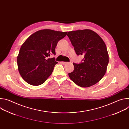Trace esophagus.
I'll list each match as a JSON object with an SVG mask.
<instances>
[{"label":"esophagus","instance_id":"1","mask_svg":"<svg viewBox=\"0 0 129 129\" xmlns=\"http://www.w3.org/2000/svg\"><path fill=\"white\" fill-rule=\"evenodd\" d=\"M61 63H62L63 64H64H64H66L67 63V62H62Z\"/></svg>","mask_w":129,"mask_h":129}]
</instances>
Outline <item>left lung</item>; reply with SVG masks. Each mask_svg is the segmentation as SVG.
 <instances>
[{"label":"left lung","instance_id":"left-lung-1","mask_svg":"<svg viewBox=\"0 0 129 129\" xmlns=\"http://www.w3.org/2000/svg\"><path fill=\"white\" fill-rule=\"evenodd\" d=\"M67 36L77 54L84 56L81 63H73L75 69L68 73L69 78L82 87L95 85L105 75L109 63L104 41L97 33L88 29L69 31Z\"/></svg>","mask_w":129,"mask_h":129}]
</instances>
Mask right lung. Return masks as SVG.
<instances>
[{
	"label": "right lung",
	"mask_w": 129,
	"mask_h": 129,
	"mask_svg": "<svg viewBox=\"0 0 129 129\" xmlns=\"http://www.w3.org/2000/svg\"><path fill=\"white\" fill-rule=\"evenodd\" d=\"M67 31L42 29L33 34L21 45L17 56L18 69L22 79L33 86L43 84L58 62L48 58Z\"/></svg>",
	"instance_id": "1"
}]
</instances>
